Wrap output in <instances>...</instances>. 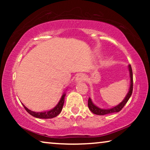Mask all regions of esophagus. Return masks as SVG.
Listing matches in <instances>:
<instances>
[{
    "label": "esophagus",
    "instance_id": "1",
    "mask_svg": "<svg viewBox=\"0 0 150 150\" xmlns=\"http://www.w3.org/2000/svg\"><path fill=\"white\" fill-rule=\"evenodd\" d=\"M85 79V76L83 73H79L76 78V82H81L83 81Z\"/></svg>",
    "mask_w": 150,
    "mask_h": 150
}]
</instances>
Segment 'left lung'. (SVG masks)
Instances as JSON below:
<instances>
[{
    "label": "left lung",
    "mask_w": 150,
    "mask_h": 150,
    "mask_svg": "<svg viewBox=\"0 0 150 150\" xmlns=\"http://www.w3.org/2000/svg\"><path fill=\"white\" fill-rule=\"evenodd\" d=\"M128 71H129V75H130V88H129V91L128 93L126 94V97L124 98V99L120 102V104L110 108H99L98 106L95 105L92 102L91 99L89 98L88 100V107H89V110L93 112V113L96 115H104L106 114H110V113H113V112H120L121 110L122 109L123 107L125 106V104L127 103V102L128 101V100L130 99L131 95L132 93V89H133V76H132V67L131 65H128Z\"/></svg>",
    "instance_id": "left-lung-1"
}]
</instances>
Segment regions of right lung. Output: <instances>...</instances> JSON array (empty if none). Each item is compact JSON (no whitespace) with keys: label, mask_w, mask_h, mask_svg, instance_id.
<instances>
[{"label":"right lung","mask_w":150,"mask_h":150,"mask_svg":"<svg viewBox=\"0 0 150 150\" xmlns=\"http://www.w3.org/2000/svg\"><path fill=\"white\" fill-rule=\"evenodd\" d=\"M65 95H66V93H65V92H64V93H63V95L61 96V98L60 100H59V102H58V104H57L54 108H52V109L49 110H46V111L44 112L33 111V110H30L28 109V108H26L23 104H22V105H23L26 111H27L30 115H31L32 116L35 117L40 119H51L57 117L61 112L63 106V104H64Z\"/></svg>","instance_id":"right-lung-1"}]
</instances>
